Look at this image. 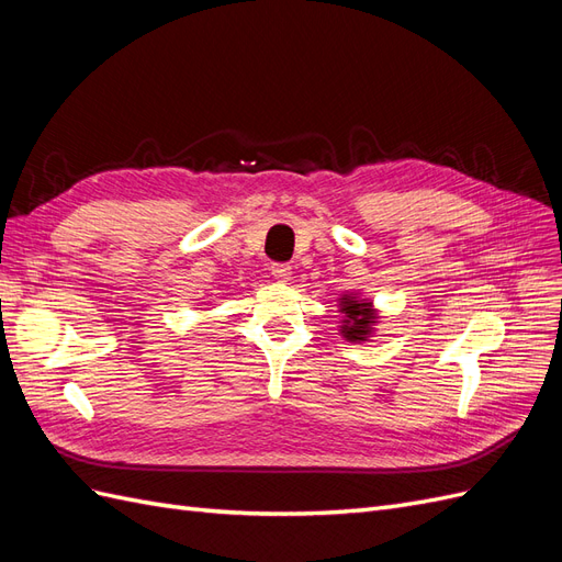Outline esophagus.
Returning a JSON list of instances; mask_svg holds the SVG:
<instances>
[{"label": "esophagus", "instance_id": "1", "mask_svg": "<svg viewBox=\"0 0 562 562\" xmlns=\"http://www.w3.org/2000/svg\"><path fill=\"white\" fill-rule=\"evenodd\" d=\"M269 271H271V277L279 279V281H288V279H291V265L274 262V265L269 267Z\"/></svg>", "mask_w": 562, "mask_h": 562}]
</instances>
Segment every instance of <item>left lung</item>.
<instances>
[{"mask_svg":"<svg viewBox=\"0 0 562 562\" xmlns=\"http://www.w3.org/2000/svg\"><path fill=\"white\" fill-rule=\"evenodd\" d=\"M339 312L345 314L342 326H339L342 337H347L349 342H366L372 333V326L378 323V312L372 310V302L347 293L339 297Z\"/></svg>","mask_w":562,"mask_h":562,"instance_id":"obj_1","label":"left lung"}]
</instances>
